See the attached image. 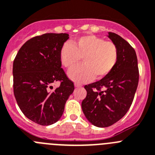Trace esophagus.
Returning a JSON list of instances; mask_svg holds the SVG:
<instances>
[{
	"instance_id": "esophagus-1",
	"label": "esophagus",
	"mask_w": 155,
	"mask_h": 155,
	"mask_svg": "<svg viewBox=\"0 0 155 155\" xmlns=\"http://www.w3.org/2000/svg\"><path fill=\"white\" fill-rule=\"evenodd\" d=\"M82 86H83V85L80 84V83H75V86H76V87H82Z\"/></svg>"
}]
</instances>
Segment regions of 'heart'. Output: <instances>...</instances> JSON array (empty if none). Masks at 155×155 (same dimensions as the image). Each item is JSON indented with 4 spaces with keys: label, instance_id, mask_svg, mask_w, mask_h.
I'll return each instance as SVG.
<instances>
[{
    "label": "heart",
    "instance_id": "b5f03b06",
    "mask_svg": "<svg viewBox=\"0 0 155 155\" xmlns=\"http://www.w3.org/2000/svg\"><path fill=\"white\" fill-rule=\"evenodd\" d=\"M59 58L67 69L76 67L82 58L83 65L70 71L69 76L76 82H86L110 74L119 60V49L113 41L86 35L77 38L72 44L65 42L59 51Z\"/></svg>",
    "mask_w": 155,
    "mask_h": 155
}]
</instances>
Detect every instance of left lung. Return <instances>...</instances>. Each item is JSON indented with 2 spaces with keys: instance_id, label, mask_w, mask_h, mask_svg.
<instances>
[{
  "instance_id": "obj_1",
  "label": "left lung",
  "mask_w": 155,
  "mask_h": 155,
  "mask_svg": "<svg viewBox=\"0 0 155 155\" xmlns=\"http://www.w3.org/2000/svg\"><path fill=\"white\" fill-rule=\"evenodd\" d=\"M119 49V60L110 74L86 85L87 94L82 109L95 126L107 127L127 114L133 103L139 81L137 58L133 47L114 32L108 36Z\"/></svg>"
}]
</instances>
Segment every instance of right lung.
<instances>
[{"label":"right lung","mask_w":155,"mask_h":155,"mask_svg":"<svg viewBox=\"0 0 155 155\" xmlns=\"http://www.w3.org/2000/svg\"><path fill=\"white\" fill-rule=\"evenodd\" d=\"M69 35L46 33L26 41L13 63L14 94L26 117L48 126L60 119L74 83L63 70L59 51ZM60 83L56 88L53 85Z\"/></svg>","instance_id":"add662e5"}]
</instances>
